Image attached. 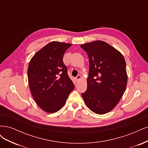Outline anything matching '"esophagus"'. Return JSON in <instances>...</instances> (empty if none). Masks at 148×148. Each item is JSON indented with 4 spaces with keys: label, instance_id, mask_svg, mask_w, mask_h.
<instances>
[{
    "label": "esophagus",
    "instance_id": "34e87169",
    "mask_svg": "<svg viewBox=\"0 0 148 148\" xmlns=\"http://www.w3.org/2000/svg\"><path fill=\"white\" fill-rule=\"evenodd\" d=\"M81 78H82V77H81V75H78L77 77H76V80H77V81L78 82V81H79V80L81 79Z\"/></svg>",
    "mask_w": 148,
    "mask_h": 148
}]
</instances>
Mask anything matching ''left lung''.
<instances>
[{
	"label": "left lung",
	"mask_w": 148,
	"mask_h": 148,
	"mask_svg": "<svg viewBox=\"0 0 148 148\" xmlns=\"http://www.w3.org/2000/svg\"><path fill=\"white\" fill-rule=\"evenodd\" d=\"M80 47L89 60L88 86L82 97L93 112L106 114L117 106L126 89V62L122 53L104 41H95Z\"/></svg>",
	"instance_id": "left-lung-1"
}]
</instances>
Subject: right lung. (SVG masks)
I'll list each match as a JSON object with an SVG mask.
<instances>
[{
  "label": "right lung",
  "instance_id": "1",
  "mask_svg": "<svg viewBox=\"0 0 148 148\" xmlns=\"http://www.w3.org/2000/svg\"><path fill=\"white\" fill-rule=\"evenodd\" d=\"M71 44L49 42L31 59L28 68L29 89L35 102L47 113H54L63 107L75 88L63 62Z\"/></svg>",
  "mask_w": 148,
  "mask_h": 148
}]
</instances>
